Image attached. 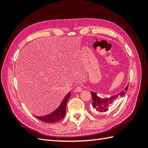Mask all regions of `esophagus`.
I'll return each mask as SVG.
<instances>
[{"instance_id": "esophagus-1", "label": "esophagus", "mask_w": 148, "mask_h": 148, "mask_svg": "<svg viewBox=\"0 0 148 148\" xmlns=\"http://www.w3.org/2000/svg\"><path fill=\"white\" fill-rule=\"evenodd\" d=\"M75 92H81V91H82V88H81L80 86H77V88L75 89Z\"/></svg>"}]
</instances>
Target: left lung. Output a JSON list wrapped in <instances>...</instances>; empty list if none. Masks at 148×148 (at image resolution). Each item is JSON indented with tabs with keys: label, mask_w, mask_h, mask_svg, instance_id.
Instances as JSON below:
<instances>
[{
	"label": "left lung",
	"mask_w": 148,
	"mask_h": 148,
	"mask_svg": "<svg viewBox=\"0 0 148 148\" xmlns=\"http://www.w3.org/2000/svg\"><path fill=\"white\" fill-rule=\"evenodd\" d=\"M128 88V84L123 91H120L117 95H113L109 97H101L98 96L95 92L91 91L92 96V106L94 109V112L96 114H102L107 112L112 105L114 102L119 98L125 96Z\"/></svg>",
	"instance_id": "1"
}]
</instances>
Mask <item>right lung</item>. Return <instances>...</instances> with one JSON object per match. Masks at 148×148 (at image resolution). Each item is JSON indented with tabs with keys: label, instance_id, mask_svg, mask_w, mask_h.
I'll list each match as a JSON object with an SVG mask.
<instances>
[{
	"label": "right lung",
	"instance_id": "right-lung-1",
	"mask_svg": "<svg viewBox=\"0 0 148 148\" xmlns=\"http://www.w3.org/2000/svg\"><path fill=\"white\" fill-rule=\"evenodd\" d=\"M71 96V93L69 92L64 98L63 101L60 103V106L58 108L53 111L52 113L44 116H36V117L39 120L42 121L45 123H51L59 122L65 116L66 114V102Z\"/></svg>",
	"mask_w": 148,
	"mask_h": 148
}]
</instances>
